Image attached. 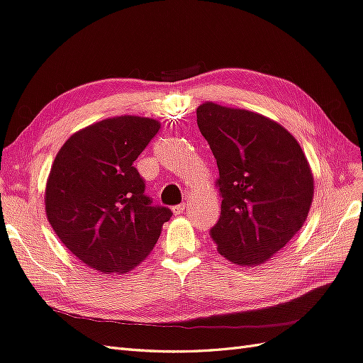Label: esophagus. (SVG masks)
Masks as SVG:
<instances>
[{"label": "esophagus", "instance_id": "esophagus-1", "mask_svg": "<svg viewBox=\"0 0 363 363\" xmlns=\"http://www.w3.org/2000/svg\"><path fill=\"white\" fill-rule=\"evenodd\" d=\"M184 211H186V204H184V203L172 207V213H174V215H182Z\"/></svg>", "mask_w": 363, "mask_h": 363}]
</instances>
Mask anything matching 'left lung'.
<instances>
[{
    "label": "left lung",
    "mask_w": 363,
    "mask_h": 363,
    "mask_svg": "<svg viewBox=\"0 0 363 363\" xmlns=\"http://www.w3.org/2000/svg\"><path fill=\"white\" fill-rule=\"evenodd\" d=\"M196 124L211 145L221 216L218 252L239 267L268 262L300 232L313 201L311 164L296 139L271 118L206 101Z\"/></svg>",
    "instance_id": "obj_1"
}]
</instances>
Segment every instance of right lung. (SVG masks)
I'll list each match as a JSON object with an SVG mask.
<instances>
[{"label":"right lung","mask_w":363,"mask_h":363,"mask_svg":"<svg viewBox=\"0 0 363 363\" xmlns=\"http://www.w3.org/2000/svg\"><path fill=\"white\" fill-rule=\"evenodd\" d=\"M152 118H107L74 133L47 180L45 212L72 255L103 274H125L155 248L168 207L151 206L135 160L157 135Z\"/></svg>","instance_id":"add662e5"}]
</instances>
